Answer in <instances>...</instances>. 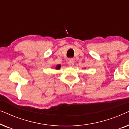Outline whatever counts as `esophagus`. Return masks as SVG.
Instances as JSON below:
<instances>
[{
  "instance_id": "1",
  "label": "esophagus",
  "mask_w": 129,
  "mask_h": 129,
  "mask_svg": "<svg viewBox=\"0 0 129 129\" xmlns=\"http://www.w3.org/2000/svg\"><path fill=\"white\" fill-rule=\"evenodd\" d=\"M74 63H75V60H74V59H73V58H70V59H69L68 61V64L69 65V66H73Z\"/></svg>"
}]
</instances>
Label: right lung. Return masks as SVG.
Segmentation results:
<instances>
[{
  "label": "right lung",
  "instance_id": "1",
  "mask_svg": "<svg viewBox=\"0 0 129 129\" xmlns=\"http://www.w3.org/2000/svg\"><path fill=\"white\" fill-rule=\"evenodd\" d=\"M60 68V64H58L57 66H56V69H59Z\"/></svg>",
  "mask_w": 129,
  "mask_h": 129
}]
</instances>
